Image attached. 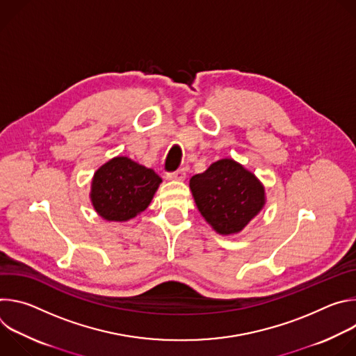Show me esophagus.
Listing matches in <instances>:
<instances>
[{
	"label": "esophagus",
	"instance_id": "esophagus-1",
	"mask_svg": "<svg viewBox=\"0 0 356 356\" xmlns=\"http://www.w3.org/2000/svg\"><path fill=\"white\" fill-rule=\"evenodd\" d=\"M166 177H168L169 180H184V177H186V172H184L183 169H179V170H176V172H170V173H168V175H166Z\"/></svg>",
	"mask_w": 356,
	"mask_h": 356
}]
</instances>
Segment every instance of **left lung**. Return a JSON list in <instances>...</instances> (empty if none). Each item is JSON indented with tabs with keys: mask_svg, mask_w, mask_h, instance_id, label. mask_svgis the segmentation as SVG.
<instances>
[{
	"mask_svg": "<svg viewBox=\"0 0 356 356\" xmlns=\"http://www.w3.org/2000/svg\"><path fill=\"white\" fill-rule=\"evenodd\" d=\"M190 188L201 216L222 235L239 232L265 204L264 186L232 159L194 175Z\"/></svg>",
	"mask_w": 356,
	"mask_h": 356,
	"instance_id": "8db88e82",
	"label": "left lung"
}]
</instances>
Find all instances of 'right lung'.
<instances>
[{
  "mask_svg": "<svg viewBox=\"0 0 356 356\" xmlns=\"http://www.w3.org/2000/svg\"><path fill=\"white\" fill-rule=\"evenodd\" d=\"M161 181L152 169L124 156L114 158L94 175L92 206L108 221H127L149 206Z\"/></svg>",
  "mask_w": 356,
  "mask_h": 356,
  "instance_id": "right-lung-1",
  "label": "right lung"
}]
</instances>
